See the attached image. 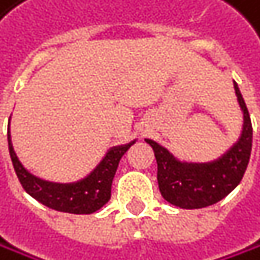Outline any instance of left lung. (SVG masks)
<instances>
[{
	"mask_svg": "<svg viewBox=\"0 0 260 260\" xmlns=\"http://www.w3.org/2000/svg\"><path fill=\"white\" fill-rule=\"evenodd\" d=\"M237 101L243 110V130L237 144L220 159L208 164H181L156 142L147 139L158 164V186L164 200L183 209L211 206L240 183L251 155L253 127L248 108L234 82Z\"/></svg>",
	"mask_w": 260,
	"mask_h": 260,
	"instance_id": "8db88e82",
	"label": "left lung"
}]
</instances>
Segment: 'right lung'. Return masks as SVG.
<instances>
[{"mask_svg":"<svg viewBox=\"0 0 260 260\" xmlns=\"http://www.w3.org/2000/svg\"><path fill=\"white\" fill-rule=\"evenodd\" d=\"M135 144V141L125 146L114 147L108 152L96 171L85 180L73 184H55L38 180L30 175L18 161L9 135V152L15 174L24 190L45 206L71 214H91L101 209L111 197V183L119 166L122 155Z\"/></svg>","mask_w":260,"mask_h":260,"instance_id":"obj_1","label":"right lung"}]
</instances>
